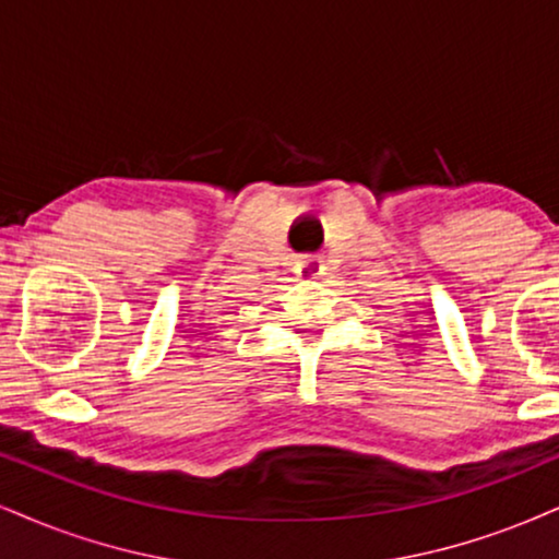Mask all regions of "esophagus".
<instances>
[{"label":"esophagus","instance_id":"1","mask_svg":"<svg viewBox=\"0 0 559 559\" xmlns=\"http://www.w3.org/2000/svg\"><path fill=\"white\" fill-rule=\"evenodd\" d=\"M319 269H321V261L313 259V257H306V259L298 261L300 277H316V274H319Z\"/></svg>","mask_w":559,"mask_h":559}]
</instances>
